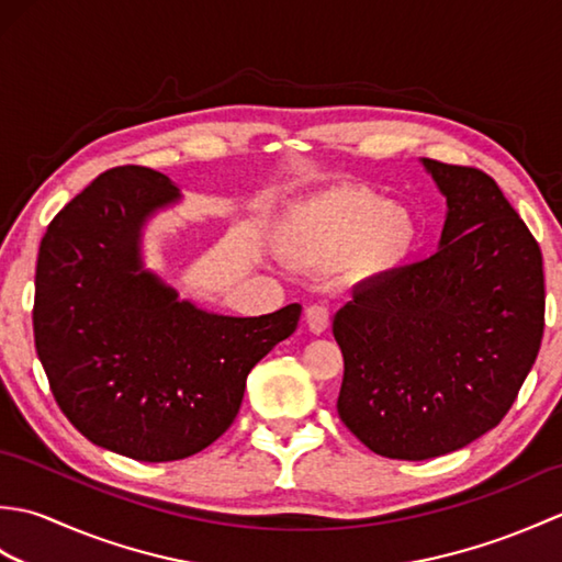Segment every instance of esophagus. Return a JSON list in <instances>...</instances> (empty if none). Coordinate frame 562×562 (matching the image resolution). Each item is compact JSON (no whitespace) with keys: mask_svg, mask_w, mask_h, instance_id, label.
<instances>
[{"mask_svg":"<svg viewBox=\"0 0 562 562\" xmlns=\"http://www.w3.org/2000/svg\"><path fill=\"white\" fill-rule=\"evenodd\" d=\"M328 324H330V314L324 304H312L306 308V326H308V330L316 333V336L326 333Z\"/></svg>","mask_w":562,"mask_h":562,"instance_id":"1","label":"esophagus"}]
</instances>
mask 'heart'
I'll return each mask as SVG.
<instances>
[{
  "mask_svg": "<svg viewBox=\"0 0 562 562\" xmlns=\"http://www.w3.org/2000/svg\"><path fill=\"white\" fill-rule=\"evenodd\" d=\"M415 241L411 212L381 202L362 186H338L294 205L282 222L284 254L302 268L324 270L345 256L364 272H386L408 256Z\"/></svg>",
  "mask_w": 562,
  "mask_h": 562,
  "instance_id": "1",
  "label": "heart"
}]
</instances>
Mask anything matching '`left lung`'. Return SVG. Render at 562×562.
I'll return each instance as SVG.
<instances>
[{
	"mask_svg": "<svg viewBox=\"0 0 562 562\" xmlns=\"http://www.w3.org/2000/svg\"><path fill=\"white\" fill-rule=\"evenodd\" d=\"M447 198L439 250L355 288L333 318L338 415L379 457L425 461L499 425L543 338V258L491 176L423 159Z\"/></svg>",
	"mask_w": 562,
	"mask_h": 562,
	"instance_id": "left-lung-1",
	"label": "left lung"
}]
</instances>
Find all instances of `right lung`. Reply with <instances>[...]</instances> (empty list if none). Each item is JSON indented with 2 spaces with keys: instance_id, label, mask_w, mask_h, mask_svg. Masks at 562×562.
Returning <instances> with one entry per match:
<instances>
[{
  "instance_id": "right-lung-1",
  "label": "right lung",
  "mask_w": 562,
  "mask_h": 562,
  "mask_svg": "<svg viewBox=\"0 0 562 562\" xmlns=\"http://www.w3.org/2000/svg\"><path fill=\"white\" fill-rule=\"evenodd\" d=\"M181 198L169 176L117 166L57 212L35 266L33 336L67 420L137 461H178L220 439L246 376L300 324L302 306L222 316L145 268L142 226Z\"/></svg>"
}]
</instances>
